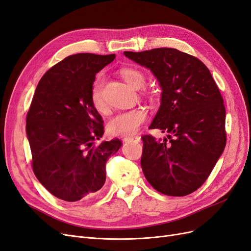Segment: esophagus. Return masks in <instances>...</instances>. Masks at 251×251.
<instances>
[{
  "instance_id": "34e87169",
  "label": "esophagus",
  "mask_w": 251,
  "mask_h": 251,
  "mask_svg": "<svg viewBox=\"0 0 251 251\" xmlns=\"http://www.w3.org/2000/svg\"><path fill=\"white\" fill-rule=\"evenodd\" d=\"M125 142H136L139 143L141 141V136L139 135H132V136H127L124 139Z\"/></svg>"
}]
</instances>
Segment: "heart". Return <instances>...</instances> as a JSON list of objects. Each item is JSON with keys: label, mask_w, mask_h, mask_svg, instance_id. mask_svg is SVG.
Returning a JSON list of instances; mask_svg holds the SVG:
<instances>
[{"label": "heart", "mask_w": 251, "mask_h": 251, "mask_svg": "<svg viewBox=\"0 0 251 251\" xmlns=\"http://www.w3.org/2000/svg\"><path fill=\"white\" fill-rule=\"evenodd\" d=\"M119 73L124 81L133 88L142 87L146 81L144 73L134 68H122ZM103 87L104 78L102 75H98L92 85L91 100L94 108L100 114H104L106 111V103H105L103 97ZM147 93L146 90L144 91V94ZM147 118L148 111L143 107L120 112L109 121L107 130L111 135L130 136L139 130L140 127L146 122Z\"/></svg>", "instance_id": "heart-1"}]
</instances>
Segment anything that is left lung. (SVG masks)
<instances>
[{
  "label": "left lung",
  "mask_w": 251,
  "mask_h": 251,
  "mask_svg": "<svg viewBox=\"0 0 251 251\" xmlns=\"http://www.w3.org/2000/svg\"><path fill=\"white\" fill-rule=\"evenodd\" d=\"M152 71L161 104L150 129L167 132L157 141L145 134L141 165L159 193L185 196L205 182L226 145L225 107L211 72L195 56L172 48L124 52Z\"/></svg>",
  "instance_id": "left-lung-1"
}]
</instances>
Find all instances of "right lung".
<instances>
[{
	"label": "right lung",
	"instance_id": "right-lung-1",
	"mask_svg": "<svg viewBox=\"0 0 251 251\" xmlns=\"http://www.w3.org/2000/svg\"><path fill=\"white\" fill-rule=\"evenodd\" d=\"M116 55L79 53L56 63L39 80L26 118L32 170L53 196L74 202L93 197L106 180L107 158L119 139L95 145L104 132L91 100L96 74Z\"/></svg>",
	"mask_w": 251,
	"mask_h": 251
}]
</instances>
